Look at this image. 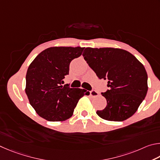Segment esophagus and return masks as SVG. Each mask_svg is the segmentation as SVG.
I'll return each mask as SVG.
<instances>
[{
  "label": "esophagus",
  "instance_id": "1",
  "mask_svg": "<svg viewBox=\"0 0 160 160\" xmlns=\"http://www.w3.org/2000/svg\"><path fill=\"white\" fill-rule=\"evenodd\" d=\"M90 95L92 97H97V96H99V93L96 91H90Z\"/></svg>",
  "mask_w": 160,
  "mask_h": 160
}]
</instances>
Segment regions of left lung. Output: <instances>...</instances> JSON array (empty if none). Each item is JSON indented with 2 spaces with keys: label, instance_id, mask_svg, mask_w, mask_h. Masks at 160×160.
<instances>
[{
  "label": "left lung",
  "instance_id": "obj_1",
  "mask_svg": "<svg viewBox=\"0 0 160 160\" xmlns=\"http://www.w3.org/2000/svg\"><path fill=\"white\" fill-rule=\"evenodd\" d=\"M83 56L100 79H108L107 105L96 113L108 121L122 122L138 110L148 92V74L144 66L127 50L114 48H86Z\"/></svg>",
  "mask_w": 160,
  "mask_h": 160
}]
</instances>
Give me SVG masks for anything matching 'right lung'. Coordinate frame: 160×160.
<instances>
[{
  "label": "right lung",
  "mask_w": 160,
  "mask_h": 160,
  "mask_svg": "<svg viewBox=\"0 0 160 160\" xmlns=\"http://www.w3.org/2000/svg\"><path fill=\"white\" fill-rule=\"evenodd\" d=\"M84 48L51 47L36 56L26 75L25 92L39 116L50 122H62L72 116L85 89L61 85L69 74V64L82 55Z\"/></svg>",
  "instance_id": "obj_1"
}]
</instances>
